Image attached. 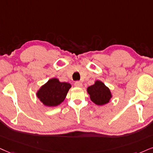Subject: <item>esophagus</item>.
<instances>
[{
    "label": "esophagus",
    "instance_id": "1",
    "mask_svg": "<svg viewBox=\"0 0 153 153\" xmlns=\"http://www.w3.org/2000/svg\"><path fill=\"white\" fill-rule=\"evenodd\" d=\"M74 86H76V87H82V83L81 82H76L74 83Z\"/></svg>",
    "mask_w": 153,
    "mask_h": 153
}]
</instances>
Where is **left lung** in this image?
<instances>
[{
	"label": "left lung",
	"mask_w": 153,
	"mask_h": 153,
	"mask_svg": "<svg viewBox=\"0 0 153 153\" xmlns=\"http://www.w3.org/2000/svg\"><path fill=\"white\" fill-rule=\"evenodd\" d=\"M87 92L91 101L98 105H103L109 103L112 95L110 89L101 81H96L94 84L88 86Z\"/></svg>",
	"instance_id": "left-lung-1"
}]
</instances>
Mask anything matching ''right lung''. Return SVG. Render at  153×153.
Wrapping results in <instances>:
<instances>
[{
    "mask_svg": "<svg viewBox=\"0 0 153 153\" xmlns=\"http://www.w3.org/2000/svg\"><path fill=\"white\" fill-rule=\"evenodd\" d=\"M71 87L69 83L60 82L58 79L52 78L41 86L37 97L46 106H56L63 102Z\"/></svg>",
    "mask_w": 153,
    "mask_h": 153,
    "instance_id": "right-lung-1",
    "label": "right lung"
}]
</instances>
